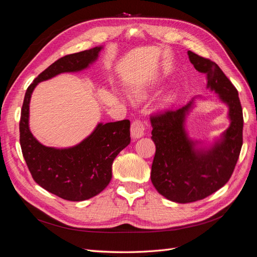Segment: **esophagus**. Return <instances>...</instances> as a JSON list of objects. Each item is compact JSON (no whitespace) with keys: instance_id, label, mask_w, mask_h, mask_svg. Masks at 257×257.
Listing matches in <instances>:
<instances>
[{"instance_id":"esophagus-1","label":"esophagus","mask_w":257,"mask_h":257,"mask_svg":"<svg viewBox=\"0 0 257 257\" xmlns=\"http://www.w3.org/2000/svg\"><path fill=\"white\" fill-rule=\"evenodd\" d=\"M131 136H133L135 139L141 138L144 136V130H145V124L143 120L141 119H136L131 123Z\"/></svg>"}]
</instances>
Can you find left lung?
<instances>
[{"label": "left lung", "instance_id": "1", "mask_svg": "<svg viewBox=\"0 0 257 257\" xmlns=\"http://www.w3.org/2000/svg\"><path fill=\"white\" fill-rule=\"evenodd\" d=\"M188 57L195 69L206 74L208 87L228 104L231 122L222 142L198 152L183 126L192 101L151 114L152 139L156 145L151 180L159 194L179 203L204 199L223 187L234 170L243 142V114L236 87L215 62L190 50Z\"/></svg>", "mask_w": 257, "mask_h": 257}]
</instances>
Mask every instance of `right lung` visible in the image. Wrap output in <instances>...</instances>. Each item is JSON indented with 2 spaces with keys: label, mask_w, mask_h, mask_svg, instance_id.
Segmentation results:
<instances>
[{
  "label": "right lung",
  "mask_w": 257,
  "mask_h": 257,
  "mask_svg": "<svg viewBox=\"0 0 257 257\" xmlns=\"http://www.w3.org/2000/svg\"><path fill=\"white\" fill-rule=\"evenodd\" d=\"M101 47L67 55L44 70L28 87L19 122L20 146L33 180L64 200L82 201L101 193L112 179L115 157L130 143V120L99 123L74 148L57 150L36 141L29 129V103L35 86L63 72H76L97 59Z\"/></svg>",
  "instance_id": "add662e5"
}]
</instances>
